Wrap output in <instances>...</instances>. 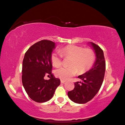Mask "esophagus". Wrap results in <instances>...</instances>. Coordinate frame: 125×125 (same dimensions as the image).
Wrapping results in <instances>:
<instances>
[{"label": "esophagus", "instance_id": "34e87169", "mask_svg": "<svg viewBox=\"0 0 125 125\" xmlns=\"http://www.w3.org/2000/svg\"><path fill=\"white\" fill-rule=\"evenodd\" d=\"M66 81H65V80H61V83H66Z\"/></svg>", "mask_w": 125, "mask_h": 125}]
</instances>
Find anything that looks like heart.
Listing matches in <instances>:
<instances>
[{
	"label": "heart",
	"instance_id": "obj_1",
	"mask_svg": "<svg viewBox=\"0 0 125 125\" xmlns=\"http://www.w3.org/2000/svg\"><path fill=\"white\" fill-rule=\"evenodd\" d=\"M59 52H53L51 54V62L54 67L62 64L63 57H71L70 66L60 67L55 71V75L63 80H68L76 75L78 70L81 73L86 71L92 67L95 59V54L92 49L75 45L65 46Z\"/></svg>",
	"mask_w": 125,
	"mask_h": 125
}]
</instances>
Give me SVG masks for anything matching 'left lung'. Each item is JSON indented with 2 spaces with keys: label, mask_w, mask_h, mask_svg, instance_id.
Instances as JSON below:
<instances>
[{
  "label": "left lung",
  "mask_w": 125,
  "mask_h": 125,
  "mask_svg": "<svg viewBox=\"0 0 125 125\" xmlns=\"http://www.w3.org/2000/svg\"><path fill=\"white\" fill-rule=\"evenodd\" d=\"M96 54L94 66L86 73L79 76L82 81L74 83L73 90L68 92L72 101L79 104L86 103L97 94L103 83L105 71V61L103 51L98 45L91 42Z\"/></svg>",
  "instance_id": "1"
}]
</instances>
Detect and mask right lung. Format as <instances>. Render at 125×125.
Returning <instances> with one entry per match:
<instances>
[{"label": "right lung", "instance_id": "add662e5", "mask_svg": "<svg viewBox=\"0 0 125 125\" xmlns=\"http://www.w3.org/2000/svg\"><path fill=\"white\" fill-rule=\"evenodd\" d=\"M55 43L42 40L29 48L25 53L22 63V81L30 98L38 103L47 102L53 97L60 80L52 73L51 59ZM48 75L50 79H43Z\"/></svg>", "mask_w": 125, "mask_h": 125}]
</instances>
